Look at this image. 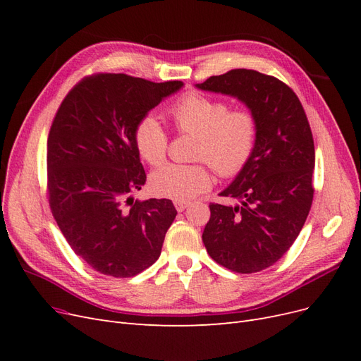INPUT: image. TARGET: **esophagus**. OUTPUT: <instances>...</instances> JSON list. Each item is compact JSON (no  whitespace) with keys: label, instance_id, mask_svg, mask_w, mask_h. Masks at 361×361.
I'll list each match as a JSON object with an SVG mask.
<instances>
[{"label":"esophagus","instance_id":"34e87169","mask_svg":"<svg viewBox=\"0 0 361 361\" xmlns=\"http://www.w3.org/2000/svg\"><path fill=\"white\" fill-rule=\"evenodd\" d=\"M188 202H179V200H176L174 202V207H176V211L178 212H182V211H185L188 207Z\"/></svg>","mask_w":361,"mask_h":361}]
</instances>
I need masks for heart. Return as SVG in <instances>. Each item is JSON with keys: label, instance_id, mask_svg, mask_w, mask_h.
<instances>
[{"label": "heart", "instance_id": "1", "mask_svg": "<svg viewBox=\"0 0 361 361\" xmlns=\"http://www.w3.org/2000/svg\"><path fill=\"white\" fill-rule=\"evenodd\" d=\"M174 126L183 134L199 135L195 159H203L223 178L241 171L253 155L257 120L248 110H233L223 101L188 93L170 108ZM135 146L150 166H161L169 152L167 129L155 116H146L135 126ZM212 173L203 162L169 164L150 179L155 194L185 202L212 187Z\"/></svg>", "mask_w": 361, "mask_h": 361}]
</instances>
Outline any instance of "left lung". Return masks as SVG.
Returning a JSON list of instances; mask_svg holds the SVG:
<instances>
[{
	"label": "left lung",
	"instance_id": "8db88e82",
	"mask_svg": "<svg viewBox=\"0 0 361 361\" xmlns=\"http://www.w3.org/2000/svg\"><path fill=\"white\" fill-rule=\"evenodd\" d=\"M195 87L236 97L257 120L253 155L221 191L236 203H211L202 235L216 264L251 274L286 253L309 215L314 191L312 129L298 96L271 75L233 69Z\"/></svg>",
	"mask_w": 361,
	"mask_h": 361
}]
</instances>
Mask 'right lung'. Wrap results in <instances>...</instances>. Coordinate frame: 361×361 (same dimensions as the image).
Returning <instances> with one entry per match:
<instances>
[{
    "instance_id": "obj_1",
    "label": "right lung",
    "mask_w": 361,
    "mask_h": 361,
    "mask_svg": "<svg viewBox=\"0 0 361 361\" xmlns=\"http://www.w3.org/2000/svg\"><path fill=\"white\" fill-rule=\"evenodd\" d=\"M182 81L125 73L85 76L64 97L48 135V195L76 256L111 277L154 265L176 218L169 199L135 200L146 183L135 126Z\"/></svg>"
}]
</instances>
